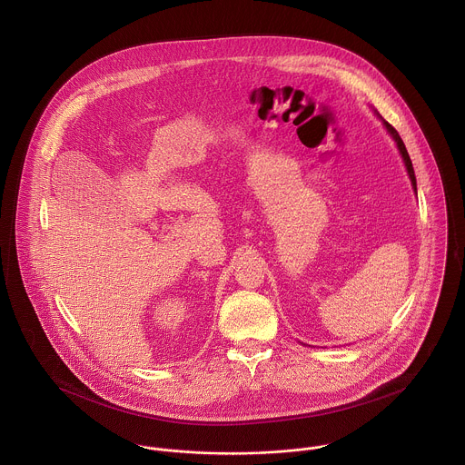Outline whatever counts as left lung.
I'll return each mask as SVG.
<instances>
[{"mask_svg": "<svg viewBox=\"0 0 465 465\" xmlns=\"http://www.w3.org/2000/svg\"><path fill=\"white\" fill-rule=\"evenodd\" d=\"M383 124H385L387 132L391 134V137L394 139V143H396V146H398L400 153H401V156H403V162H405V165H407V171H409V176H411V182H412L413 191L417 193V185H415V174H413L412 160H411V156H409V152H407V148H405V144H403V141H401L400 134L396 132V128H394L392 124H389L387 121H383Z\"/></svg>", "mask_w": 465, "mask_h": 465, "instance_id": "obj_1", "label": "left lung"}]
</instances>
